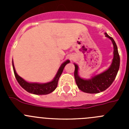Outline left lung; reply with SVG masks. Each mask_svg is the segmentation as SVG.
I'll return each instance as SVG.
<instances>
[{"instance_id":"obj_1","label":"left lung","mask_w":129,"mask_h":129,"mask_svg":"<svg viewBox=\"0 0 129 129\" xmlns=\"http://www.w3.org/2000/svg\"><path fill=\"white\" fill-rule=\"evenodd\" d=\"M105 36L111 40L114 46V57L112 61L107 70L100 74L95 75L91 78L85 79L80 77L78 74L79 67L74 63L75 71L74 77L77 86L81 91L89 94H97L103 92L107 89L116 78L119 70L120 58L118 51V47L113 38L110 37L107 33H105Z\"/></svg>"}]
</instances>
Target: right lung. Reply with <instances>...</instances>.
Instances as JSON below:
<instances>
[{
	"label": "right lung",
	"mask_w": 129,
	"mask_h": 129,
	"mask_svg": "<svg viewBox=\"0 0 129 129\" xmlns=\"http://www.w3.org/2000/svg\"><path fill=\"white\" fill-rule=\"evenodd\" d=\"M69 62H70V61L67 60L63 63H62L61 67H59V70H58L57 72L56 75H55L53 80L52 81L46 83H29V82H27L17 74L15 69L13 62H12V64H13V72H14L15 78L19 85L21 86V87L23 88L25 90H26L29 93H31V94H36V95H46V94H50V93H51V92H52L55 90V88L57 86L59 79L61 76L62 71H63L64 68Z\"/></svg>",
	"instance_id": "add662e5"
}]
</instances>
